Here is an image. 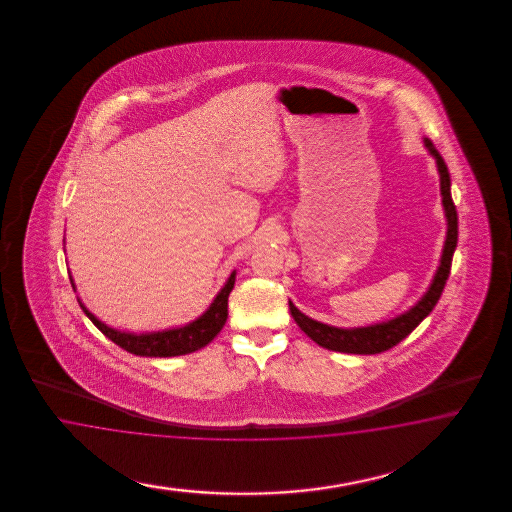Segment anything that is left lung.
Masks as SVG:
<instances>
[{
	"label": "left lung",
	"instance_id": "left-lung-1",
	"mask_svg": "<svg viewBox=\"0 0 512 512\" xmlns=\"http://www.w3.org/2000/svg\"><path fill=\"white\" fill-rule=\"evenodd\" d=\"M424 146L428 148L430 155H434L435 163H437L443 208H445V217H447V240H445L443 255H441V261H439L437 272H435L428 291L411 310L405 311L402 315L385 321V323L358 326V328H338V326L319 323L315 319H310L308 315H304L289 300V310H291L296 325L300 326L311 340L319 343L321 347L330 349V351H338V353H351V355H377V353L388 351L394 345H398L403 338H407L432 313L437 300L441 298L445 283L449 279L452 255H454V249L458 244V214H456V206H454L452 195H450L449 169H447L441 154L435 150L432 140L424 139Z\"/></svg>",
	"mask_w": 512,
	"mask_h": 512
}]
</instances>
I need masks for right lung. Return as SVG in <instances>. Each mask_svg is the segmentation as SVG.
<instances>
[{
    "label": "right lung",
    "instance_id": "right-lung-1",
    "mask_svg": "<svg viewBox=\"0 0 512 512\" xmlns=\"http://www.w3.org/2000/svg\"><path fill=\"white\" fill-rule=\"evenodd\" d=\"M69 279L75 289L73 278L69 276ZM234 279H236V272L229 276L223 289L217 293L214 302L210 304V308L204 311L199 319H195L189 325L171 328V330H161V332L131 334V332L110 328L105 323H101L93 313H90L88 308L80 302V298H78V304L93 325L97 326L109 340L125 349L127 353H133L137 357H180V355L199 351L219 334V330L223 328L227 321V315H229L227 302H229V295L233 291Z\"/></svg>",
    "mask_w": 512,
    "mask_h": 512
}]
</instances>
